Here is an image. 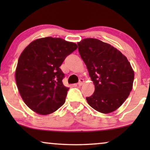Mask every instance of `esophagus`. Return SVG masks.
<instances>
[{"instance_id": "esophagus-1", "label": "esophagus", "mask_w": 150, "mask_h": 150, "mask_svg": "<svg viewBox=\"0 0 150 150\" xmlns=\"http://www.w3.org/2000/svg\"><path fill=\"white\" fill-rule=\"evenodd\" d=\"M84 79H81L79 80V83H78V85L79 86V87H81V86H82L83 85V84L84 83Z\"/></svg>"}]
</instances>
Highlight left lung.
Segmentation results:
<instances>
[{
    "instance_id": "8db88e82",
    "label": "left lung",
    "mask_w": 150,
    "mask_h": 150,
    "mask_svg": "<svg viewBox=\"0 0 150 150\" xmlns=\"http://www.w3.org/2000/svg\"><path fill=\"white\" fill-rule=\"evenodd\" d=\"M82 59L95 85L86 100L93 109L109 113L117 109L130 95L134 74L128 59L117 49L97 39L78 43Z\"/></svg>"
}]
</instances>
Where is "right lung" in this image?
<instances>
[{"mask_svg":"<svg viewBox=\"0 0 150 150\" xmlns=\"http://www.w3.org/2000/svg\"><path fill=\"white\" fill-rule=\"evenodd\" d=\"M78 48L73 42L51 37L33 41L18 59V89L24 103L40 115L56 111L65 102L68 87L60 69L65 59Z\"/></svg>","mask_w":150,"mask_h":150,"instance_id":"add662e5","label":"right lung"}]
</instances>
